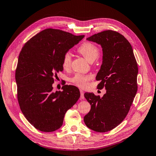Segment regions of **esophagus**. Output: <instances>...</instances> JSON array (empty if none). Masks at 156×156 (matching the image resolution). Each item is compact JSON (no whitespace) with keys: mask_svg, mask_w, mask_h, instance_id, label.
<instances>
[{"mask_svg":"<svg viewBox=\"0 0 156 156\" xmlns=\"http://www.w3.org/2000/svg\"><path fill=\"white\" fill-rule=\"evenodd\" d=\"M80 93H81V99H84V92L83 90L80 89Z\"/></svg>","mask_w":156,"mask_h":156,"instance_id":"esophagus-1","label":"esophagus"}]
</instances>
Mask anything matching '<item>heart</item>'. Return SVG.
<instances>
[{
	"label": "heart",
	"instance_id": "heart-1",
	"mask_svg": "<svg viewBox=\"0 0 156 156\" xmlns=\"http://www.w3.org/2000/svg\"><path fill=\"white\" fill-rule=\"evenodd\" d=\"M77 51L84 57H85L90 62H94L100 55V49L98 48V47L88 41H85L80 45L77 48ZM71 64H72V56L69 53L66 52L62 56V67L65 69H68L70 68ZM91 79L92 75H90L77 73L71 79V82L80 88H85L87 87L88 81Z\"/></svg>",
	"mask_w": 156,
	"mask_h": 156
}]
</instances>
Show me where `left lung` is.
<instances>
[{
	"instance_id": "obj_1",
	"label": "left lung",
	"mask_w": 156,
	"mask_h": 156,
	"mask_svg": "<svg viewBox=\"0 0 156 156\" xmlns=\"http://www.w3.org/2000/svg\"><path fill=\"white\" fill-rule=\"evenodd\" d=\"M87 40L102 47L103 62L96 80L100 81L98 88L107 90L102 98L84 94L91 105L84 122L88 128L103 133L119 126L128 113L137 92L138 66L130 43L116 31H102Z\"/></svg>"
}]
</instances>
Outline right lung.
I'll use <instances>...</instances> for the list:
<instances>
[{
    "mask_svg": "<svg viewBox=\"0 0 156 156\" xmlns=\"http://www.w3.org/2000/svg\"><path fill=\"white\" fill-rule=\"evenodd\" d=\"M84 36L47 29L23 47L16 70L17 100L23 114L36 129H59L66 112L79 100L81 94L76 87L65 84L63 91L53 92V84L63 71V55Z\"/></svg>",
    "mask_w": 156,
    "mask_h": 156,
    "instance_id": "obj_1",
    "label": "right lung"
}]
</instances>
